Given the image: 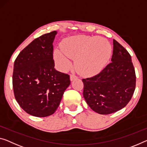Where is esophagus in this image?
Returning <instances> with one entry per match:
<instances>
[{
	"instance_id": "1",
	"label": "esophagus",
	"mask_w": 147,
	"mask_h": 147,
	"mask_svg": "<svg viewBox=\"0 0 147 147\" xmlns=\"http://www.w3.org/2000/svg\"><path fill=\"white\" fill-rule=\"evenodd\" d=\"M77 78H78V77H77L76 75H74V74H71V75H70V80L71 81L75 80Z\"/></svg>"
}]
</instances>
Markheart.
Wrapping results in <instances>:
<instances>
[{
    "instance_id": "heart-1",
    "label": "heart",
    "mask_w": 147,
    "mask_h": 147,
    "mask_svg": "<svg viewBox=\"0 0 147 147\" xmlns=\"http://www.w3.org/2000/svg\"><path fill=\"white\" fill-rule=\"evenodd\" d=\"M62 49L55 51L56 62L62 69L70 66L69 58L76 59V66L83 76H93L102 70L112 53L111 45L101 37L79 35L68 38Z\"/></svg>"
}]
</instances>
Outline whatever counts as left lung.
<instances>
[{"label": "left lung", "instance_id": "left-lung-1", "mask_svg": "<svg viewBox=\"0 0 147 147\" xmlns=\"http://www.w3.org/2000/svg\"><path fill=\"white\" fill-rule=\"evenodd\" d=\"M112 62L100 73L83 79V96L91 109L100 114H110L122 109L135 91L136 76L127 51L113 40Z\"/></svg>", "mask_w": 147, "mask_h": 147}]
</instances>
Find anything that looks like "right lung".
I'll return each instance as SVG.
<instances>
[{"label":"right lung","mask_w":147,"mask_h":147,"mask_svg":"<svg viewBox=\"0 0 147 147\" xmlns=\"http://www.w3.org/2000/svg\"><path fill=\"white\" fill-rule=\"evenodd\" d=\"M56 31L33 40L17 56L12 84L15 98L28 114L51 116L70 84L69 76L55 69L53 41Z\"/></svg>","instance_id":"add662e5"}]
</instances>
